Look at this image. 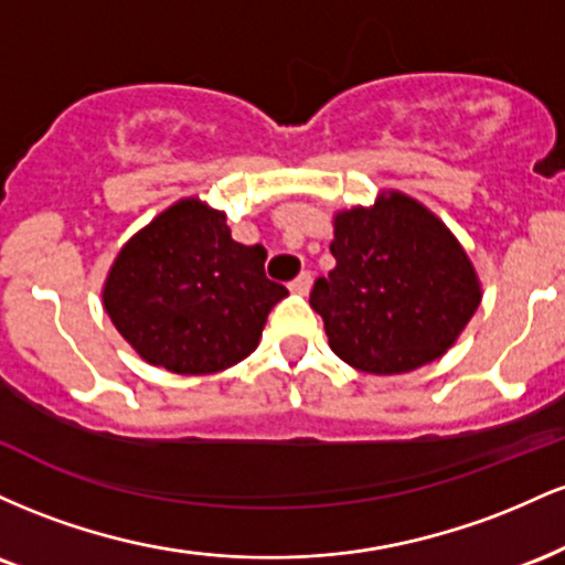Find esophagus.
Instances as JSON below:
<instances>
[{"mask_svg": "<svg viewBox=\"0 0 565 565\" xmlns=\"http://www.w3.org/2000/svg\"><path fill=\"white\" fill-rule=\"evenodd\" d=\"M310 284H313V274H308V270H302V274L297 276L295 281L289 284V289L295 291V295H308V291H310Z\"/></svg>", "mask_w": 565, "mask_h": 565, "instance_id": "1", "label": "esophagus"}]
</instances>
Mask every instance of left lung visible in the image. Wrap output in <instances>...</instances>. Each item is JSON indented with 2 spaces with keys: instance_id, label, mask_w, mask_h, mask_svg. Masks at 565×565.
<instances>
[{
  "instance_id": "left-lung-1",
  "label": "left lung",
  "mask_w": 565,
  "mask_h": 565,
  "mask_svg": "<svg viewBox=\"0 0 565 565\" xmlns=\"http://www.w3.org/2000/svg\"><path fill=\"white\" fill-rule=\"evenodd\" d=\"M337 265L310 291L329 348L350 366L404 374L449 350L481 305L451 231L406 193L334 215Z\"/></svg>"
}]
</instances>
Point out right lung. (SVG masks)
I'll return each instance as SVG.
<instances>
[{"label":"right lung","instance_id":"1","mask_svg":"<svg viewBox=\"0 0 565 565\" xmlns=\"http://www.w3.org/2000/svg\"><path fill=\"white\" fill-rule=\"evenodd\" d=\"M265 249L231 238L225 215L183 199L121 246L103 305L142 361L174 374H215L260 342L289 295L265 276Z\"/></svg>","mask_w":565,"mask_h":565}]
</instances>
